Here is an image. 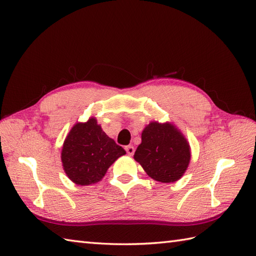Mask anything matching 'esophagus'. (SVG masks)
I'll use <instances>...</instances> for the list:
<instances>
[{"label":"esophagus","mask_w":256,"mask_h":256,"mask_svg":"<svg viewBox=\"0 0 256 256\" xmlns=\"http://www.w3.org/2000/svg\"><path fill=\"white\" fill-rule=\"evenodd\" d=\"M125 150H126V153H128V155H130V156H132L133 154H134V152H135V148H133L132 145H128V146H125Z\"/></svg>","instance_id":"1"}]
</instances>
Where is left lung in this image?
Wrapping results in <instances>:
<instances>
[{
  "instance_id": "1",
  "label": "left lung",
  "mask_w": 256,
  "mask_h": 256,
  "mask_svg": "<svg viewBox=\"0 0 256 256\" xmlns=\"http://www.w3.org/2000/svg\"><path fill=\"white\" fill-rule=\"evenodd\" d=\"M192 158L187 138L170 122L152 121L142 132L134 160L146 174L160 182H175L180 179Z\"/></svg>"
}]
</instances>
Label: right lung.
<instances>
[{
  "label": "right lung",
  "mask_w": 256,
  "mask_h": 256,
  "mask_svg": "<svg viewBox=\"0 0 256 256\" xmlns=\"http://www.w3.org/2000/svg\"><path fill=\"white\" fill-rule=\"evenodd\" d=\"M126 154L103 132L96 118L76 123L64 138L62 162L68 178L78 186L96 184L118 157Z\"/></svg>",
  "instance_id": "add662e5"
}]
</instances>
